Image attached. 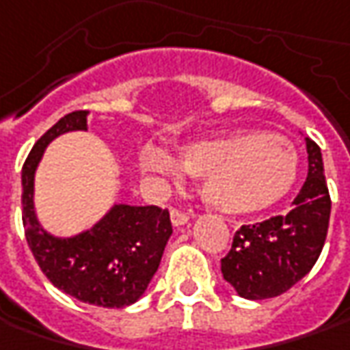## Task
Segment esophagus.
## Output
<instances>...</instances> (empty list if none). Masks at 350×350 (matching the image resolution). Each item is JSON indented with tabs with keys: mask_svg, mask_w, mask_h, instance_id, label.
I'll use <instances>...</instances> for the list:
<instances>
[{
	"mask_svg": "<svg viewBox=\"0 0 350 350\" xmlns=\"http://www.w3.org/2000/svg\"><path fill=\"white\" fill-rule=\"evenodd\" d=\"M170 221H172L174 226H184V224H187V221H189V215L184 211H180V209H172V211H170Z\"/></svg>",
	"mask_w": 350,
	"mask_h": 350,
	"instance_id": "34e87169",
	"label": "esophagus"
}]
</instances>
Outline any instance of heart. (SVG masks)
<instances>
[{
	"instance_id": "obj_1",
	"label": "heart",
	"mask_w": 350,
	"mask_h": 350,
	"mask_svg": "<svg viewBox=\"0 0 350 350\" xmlns=\"http://www.w3.org/2000/svg\"><path fill=\"white\" fill-rule=\"evenodd\" d=\"M143 172L176 178V164L157 149L139 157ZM180 168L201 178V198L213 211L242 217L265 211L293 189L298 176L295 149L281 137L240 129L180 151Z\"/></svg>"
}]
</instances>
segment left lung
I'll list each match as a JSON object with an SVG mask.
<instances>
[{
    "label": "left lung",
    "mask_w": 350,
    "mask_h": 350,
    "mask_svg": "<svg viewBox=\"0 0 350 350\" xmlns=\"http://www.w3.org/2000/svg\"><path fill=\"white\" fill-rule=\"evenodd\" d=\"M306 141L308 178L283 217L244 224L232 240L221 271L226 283L247 300H265L286 293L318 261L327 236L332 199L323 174L321 151Z\"/></svg>",
    "instance_id": "obj_1"
}]
</instances>
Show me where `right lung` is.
Returning <instances> with one entry per match:
<instances>
[{
    "label": "right lung",
    "mask_w": 350,
    "mask_h": 350,
    "mask_svg": "<svg viewBox=\"0 0 350 350\" xmlns=\"http://www.w3.org/2000/svg\"><path fill=\"white\" fill-rule=\"evenodd\" d=\"M87 110L64 116L23 164V224L32 256L50 283L85 304L126 308L145 295L172 236L166 209L114 203L100 221L73 236L44 228L34 209V176L46 147L69 131H87Z\"/></svg>",
    "instance_id": "1"
}]
</instances>
